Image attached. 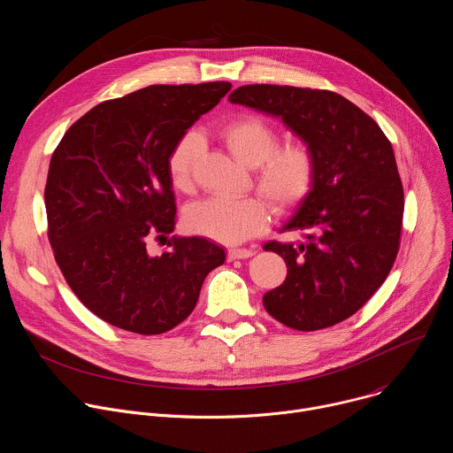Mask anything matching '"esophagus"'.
<instances>
[{
	"label": "esophagus",
	"mask_w": 453,
	"mask_h": 453,
	"mask_svg": "<svg viewBox=\"0 0 453 453\" xmlns=\"http://www.w3.org/2000/svg\"><path fill=\"white\" fill-rule=\"evenodd\" d=\"M254 252L250 249H240V247H233L227 250V257L229 260H243V257H250Z\"/></svg>",
	"instance_id": "1"
}]
</instances>
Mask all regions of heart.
<instances>
[{"label":"heart","instance_id":"b5f03b06","mask_svg":"<svg viewBox=\"0 0 453 453\" xmlns=\"http://www.w3.org/2000/svg\"><path fill=\"white\" fill-rule=\"evenodd\" d=\"M227 150L245 166L256 168V186L278 213L301 204L315 180V161L304 143L278 149V131L260 116H238L220 128ZM204 154L199 133L182 134L172 147L166 168L172 186L193 189V173ZM186 227L219 243L234 245L262 233L269 222V206L262 197L222 199L211 197L191 204L184 213Z\"/></svg>","mask_w":453,"mask_h":453}]
</instances>
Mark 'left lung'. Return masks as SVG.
Listing matches in <instances>:
<instances>
[{
  "instance_id": "left-lung-1",
  "label": "left lung",
  "mask_w": 453,
  "mask_h": 453,
  "mask_svg": "<svg viewBox=\"0 0 453 453\" xmlns=\"http://www.w3.org/2000/svg\"><path fill=\"white\" fill-rule=\"evenodd\" d=\"M229 102L280 118L315 161L311 191L280 229L303 240L264 245L288 267L264 306L299 332L334 326L367 303L396 260L403 186L393 145L371 116L332 91L252 84Z\"/></svg>"
}]
</instances>
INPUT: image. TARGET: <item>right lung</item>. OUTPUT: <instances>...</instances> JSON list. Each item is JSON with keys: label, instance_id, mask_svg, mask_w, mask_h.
<instances>
[{"label": "right lung", "instance_id": "obj_1", "mask_svg": "<svg viewBox=\"0 0 453 453\" xmlns=\"http://www.w3.org/2000/svg\"><path fill=\"white\" fill-rule=\"evenodd\" d=\"M231 89L229 82L149 86L88 111L55 149L44 204L57 265L73 294L109 325L159 335L196 308L206 276L226 262L203 236L175 227L166 159L175 142Z\"/></svg>", "mask_w": 453, "mask_h": 453}]
</instances>
